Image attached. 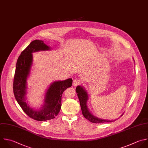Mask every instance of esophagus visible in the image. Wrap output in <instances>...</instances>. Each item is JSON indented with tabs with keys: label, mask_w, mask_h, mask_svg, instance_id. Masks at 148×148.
<instances>
[{
	"label": "esophagus",
	"mask_w": 148,
	"mask_h": 148,
	"mask_svg": "<svg viewBox=\"0 0 148 148\" xmlns=\"http://www.w3.org/2000/svg\"><path fill=\"white\" fill-rule=\"evenodd\" d=\"M80 83H81V82L79 80H78V79H75L73 81V85L74 86H77V85L80 84Z\"/></svg>",
	"instance_id": "obj_1"
}]
</instances>
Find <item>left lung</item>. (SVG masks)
Segmentation results:
<instances>
[{
  "label": "left lung",
  "instance_id": "left-lung-1",
  "mask_svg": "<svg viewBox=\"0 0 148 148\" xmlns=\"http://www.w3.org/2000/svg\"><path fill=\"white\" fill-rule=\"evenodd\" d=\"M76 92L77 93V96L80 101V107L84 117L94 123H103L106 122H112L115 120H106L98 118L91 113L87 106V101L88 100V94L84 88L81 86H77L76 88ZM123 114L121 115V116Z\"/></svg>",
  "mask_w": 148,
  "mask_h": 148
}]
</instances>
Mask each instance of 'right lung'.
I'll return each instance as SVG.
<instances>
[{"instance_id": "1", "label": "right lung", "mask_w": 148, "mask_h": 148, "mask_svg": "<svg viewBox=\"0 0 148 148\" xmlns=\"http://www.w3.org/2000/svg\"><path fill=\"white\" fill-rule=\"evenodd\" d=\"M50 50V47L45 44L43 41H32L19 56L14 77L13 92L16 99L29 117L38 121L51 120L57 116L61 108L62 93L72 84V79L71 78L52 83L46 92L44 105L38 110L30 107L26 102L27 80L29 75L33 62L32 53Z\"/></svg>"}]
</instances>
